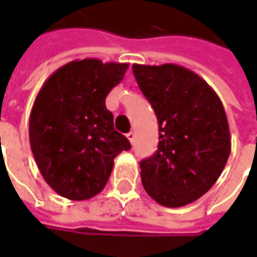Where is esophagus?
I'll return each instance as SVG.
<instances>
[{"instance_id":"esophagus-1","label":"esophagus","mask_w":257,"mask_h":257,"mask_svg":"<svg viewBox=\"0 0 257 257\" xmlns=\"http://www.w3.org/2000/svg\"><path fill=\"white\" fill-rule=\"evenodd\" d=\"M126 138H128V140H129V142H131V143H134L135 138H136V134H135L134 131H131V132H129V134L126 135Z\"/></svg>"}]
</instances>
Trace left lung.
I'll list each match as a JSON object with an SVG mask.
<instances>
[{
	"instance_id": "left-lung-1",
	"label": "left lung",
	"mask_w": 257,
	"mask_h": 257,
	"mask_svg": "<svg viewBox=\"0 0 257 257\" xmlns=\"http://www.w3.org/2000/svg\"><path fill=\"white\" fill-rule=\"evenodd\" d=\"M132 70L158 119V150L140 162L143 187L162 206L191 204L216 183L230 156L224 107L206 81L183 66Z\"/></svg>"
}]
</instances>
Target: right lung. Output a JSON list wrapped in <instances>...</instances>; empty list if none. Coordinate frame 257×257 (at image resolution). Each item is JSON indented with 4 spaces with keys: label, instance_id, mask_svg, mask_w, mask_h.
Returning <instances> with one entry per match:
<instances>
[{
    "label": "right lung",
    "instance_id": "right-lung-1",
    "mask_svg": "<svg viewBox=\"0 0 257 257\" xmlns=\"http://www.w3.org/2000/svg\"><path fill=\"white\" fill-rule=\"evenodd\" d=\"M128 63L73 60L44 82L30 114L29 138L38 169L51 189L71 201L104 189L114 158L131 149L106 108L110 90Z\"/></svg>",
    "mask_w": 257,
    "mask_h": 257
}]
</instances>
